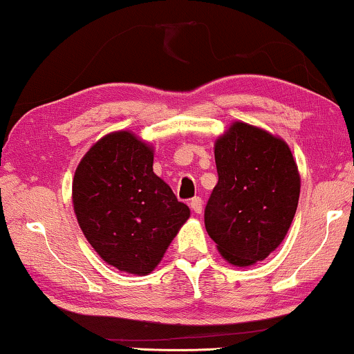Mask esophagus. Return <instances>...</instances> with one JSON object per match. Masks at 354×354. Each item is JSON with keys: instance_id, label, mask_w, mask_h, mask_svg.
Masks as SVG:
<instances>
[{"instance_id": "34e87169", "label": "esophagus", "mask_w": 354, "mask_h": 354, "mask_svg": "<svg viewBox=\"0 0 354 354\" xmlns=\"http://www.w3.org/2000/svg\"><path fill=\"white\" fill-rule=\"evenodd\" d=\"M190 206H192V209L196 212V214H201V211H203V200L200 196H195V198H192V201H190Z\"/></svg>"}]
</instances>
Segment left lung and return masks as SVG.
Listing matches in <instances>:
<instances>
[{
  "label": "left lung",
  "mask_w": 354,
  "mask_h": 354,
  "mask_svg": "<svg viewBox=\"0 0 354 354\" xmlns=\"http://www.w3.org/2000/svg\"><path fill=\"white\" fill-rule=\"evenodd\" d=\"M217 185L205 209L207 234L222 258L245 268L264 261L297 212L299 172L282 138L234 122L214 143Z\"/></svg>",
  "instance_id": "obj_1"
}]
</instances>
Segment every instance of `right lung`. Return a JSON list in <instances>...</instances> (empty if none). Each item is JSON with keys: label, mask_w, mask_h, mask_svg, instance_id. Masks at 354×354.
I'll return each mask as SVG.
<instances>
[{"label": "right lung", "mask_w": 354, "mask_h": 354, "mask_svg": "<svg viewBox=\"0 0 354 354\" xmlns=\"http://www.w3.org/2000/svg\"><path fill=\"white\" fill-rule=\"evenodd\" d=\"M153 147L127 130L104 135L75 169L72 203L101 259L147 275L159 264L190 209L153 172Z\"/></svg>", "instance_id": "add662e5"}]
</instances>
